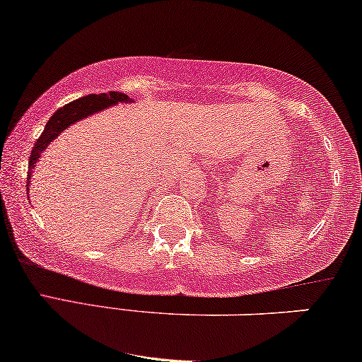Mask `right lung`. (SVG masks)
<instances>
[{
    "mask_svg": "<svg viewBox=\"0 0 362 362\" xmlns=\"http://www.w3.org/2000/svg\"><path fill=\"white\" fill-rule=\"evenodd\" d=\"M131 100L124 93L118 91H110V93H101V95H88L79 98V100L69 103V105L59 107L58 111L51 116L48 123H46L43 133H41L40 138L36 139L35 146H33V151L30 154V163H28V177H26V189H30L31 185V173L35 170L36 161L40 159L41 153L48 148L49 143H53V139L59 133H63L64 129L69 128V126L78 123L88 116L95 115L98 111L106 110V107L118 105V103H129Z\"/></svg>",
    "mask_w": 362,
    "mask_h": 362,
    "instance_id": "add662e5",
    "label": "right lung"
}]
</instances>
